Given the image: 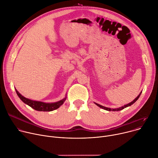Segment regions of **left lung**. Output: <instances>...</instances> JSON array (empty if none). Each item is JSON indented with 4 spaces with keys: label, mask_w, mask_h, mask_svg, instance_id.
Here are the masks:
<instances>
[{
    "label": "left lung",
    "mask_w": 158,
    "mask_h": 158,
    "mask_svg": "<svg viewBox=\"0 0 158 158\" xmlns=\"http://www.w3.org/2000/svg\"><path fill=\"white\" fill-rule=\"evenodd\" d=\"M141 93H142V91H141V92L140 93V94L133 100V101L131 102V103H128V104H126V105H125L124 106H122L119 107V108H107V107L103 106H102V105H99V104H98V103H95V102H94V103L95 105H97L98 106H99V108H101L104 109V110H107V111H120V110H123V109H124V108H127V107H128V106H131L132 105H133V104L137 101V100L139 99V98L140 97Z\"/></svg>",
    "instance_id": "1"
}]
</instances>
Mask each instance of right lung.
<instances>
[{"label":"right lung","mask_w":158,"mask_h":158,"mask_svg":"<svg viewBox=\"0 0 158 158\" xmlns=\"http://www.w3.org/2000/svg\"><path fill=\"white\" fill-rule=\"evenodd\" d=\"M15 90L16 91V93L19 98L21 99V101L24 102L25 104L30 106L32 108L35 109V110L40 111H52L53 110H55L57 108H59L61 105H63L64 102L66 100L67 95H65V97L60 100L59 102H56L55 103H45L42 102H38V101H34V100H31L30 99H28L25 98L24 96H22L15 88Z\"/></svg>","instance_id":"obj_1"}]
</instances>
